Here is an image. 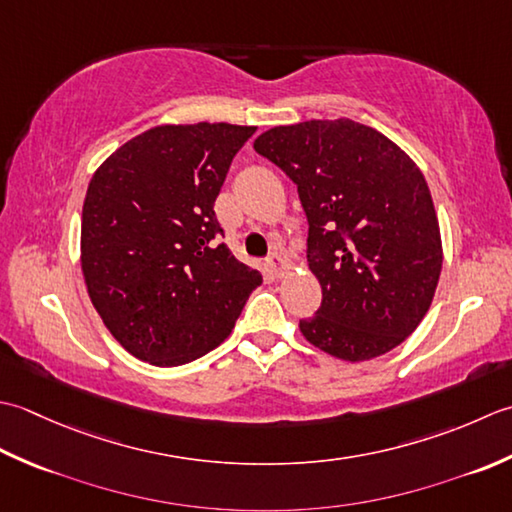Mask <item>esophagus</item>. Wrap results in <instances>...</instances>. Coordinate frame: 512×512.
<instances>
[{
    "mask_svg": "<svg viewBox=\"0 0 512 512\" xmlns=\"http://www.w3.org/2000/svg\"><path fill=\"white\" fill-rule=\"evenodd\" d=\"M265 269H267L269 276L280 278V276H285V271L289 269V265L285 263L283 256H280V254H269L267 260H265Z\"/></svg>",
    "mask_w": 512,
    "mask_h": 512,
    "instance_id": "obj_1",
    "label": "esophagus"
}]
</instances>
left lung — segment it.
Segmentation results:
<instances>
[{"label":"left lung","mask_w":512,"mask_h":512,"mask_svg":"<svg viewBox=\"0 0 512 512\" xmlns=\"http://www.w3.org/2000/svg\"><path fill=\"white\" fill-rule=\"evenodd\" d=\"M254 150L298 185L309 221L322 305L300 320L302 336L347 362L398 347L429 311L442 271L440 223L420 168L351 119L278 125Z\"/></svg>","instance_id":"1"}]
</instances>
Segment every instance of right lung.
Listing matches in <instances>:
<instances>
[{
    "label": "right lung",
    "instance_id": "obj_1",
    "mask_svg": "<svg viewBox=\"0 0 512 512\" xmlns=\"http://www.w3.org/2000/svg\"><path fill=\"white\" fill-rule=\"evenodd\" d=\"M254 125H156L92 174L81 271L103 325L134 358L179 367L232 333L263 283L221 241L214 201Z\"/></svg>",
    "mask_w": 512,
    "mask_h": 512
}]
</instances>
